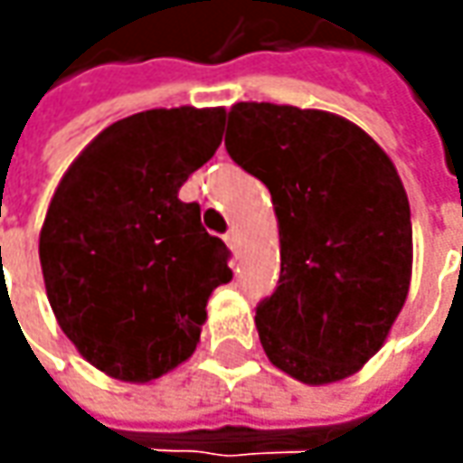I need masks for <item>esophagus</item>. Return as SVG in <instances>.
I'll return each mask as SVG.
<instances>
[{
    "mask_svg": "<svg viewBox=\"0 0 463 463\" xmlns=\"http://www.w3.org/2000/svg\"><path fill=\"white\" fill-rule=\"evenodd\" d=\"M223 241L229 244V250L234 252V255H240V250H241V241H240V232L237 229H232L226 237H223Z\"/></svg>",
    "mask_w": 463,
    "mask_h": 463,
    "instance_id": "34e87169",
    "label": "esophagus"
}]
</instances>
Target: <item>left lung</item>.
<instances>
[{
    "mask_svg": "<svg viewBox=\"0 0 463 463\" xmlns=\"http://www.w3.org/2000/svg\"><path fill=\"white\" fill-rule=\"evenodd\" d=\"M223 144L270 190L278 219L280 280L255 314L265 355L309 386L358 373L412 280L410 201L394 162L353 120L276 102L232 105Z\"/></svg>",
    "mask_w": 463,
    "mask_h": 463,
    "instance_id": "8db88e82",
    "label": "left lung"
}]
</instances>
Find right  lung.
I'll return each instance as SVG.
<instances>
[{"label":"right lung","instance_id":"add662e5","mask_svg":"<svg viewBox=\"0 0 463 463\" xmlns=\"http://www.w3.org/2000/svg\"><path fill=\"white\" fill-rule=\"evenodd\" d=\"M223 108H154L99 131L63 172L38 255L63 335L105 376L149 383L193 355L229 250L177 198L222 144Z\"/></svg>","mask_w":463,"mask_h":463}]
</instances>
